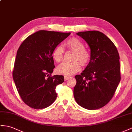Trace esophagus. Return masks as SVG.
<instances>
[{"instance_id": "34e87169", "label": "esophagus", "mask_w": 132, "mask_h": 132, "mask_svg": "<svg viewBox=\"0 0 132 132\" xmlns=\"http://www.w3.org/2000/svg\"><path fill=\"white\" fill-rule=\"evenodd\" d=\"M69 78H70V76H64V79H65V81L67 80Z\"/></svg>"}]
</instances>
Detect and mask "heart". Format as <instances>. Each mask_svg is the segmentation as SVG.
Masks as SVG:
<instances>
[{
	"mask_svg": "<svg viewBox=\"0 0 132 132\" xmlns=\"http://www.w3.org/2000/svg\"><path fill=\"white\" fill-rule=\"evenodd\" d=\"M67 48L75 51L71 62H63L57 68V72L59 74L71 75L79 71L81 69V63L82 66H87L92 60V53L89 50L85 48L84 43L76 37H72L67 39L65 43ZM64 49L61 46H57L53 49L52 56L57 63L63 59Z\"/></svg>",
	"mask_w": 132,
	"mask_h": 132,
	"instance_id": "heart-1",
	"label": "heart"
}]
</instances>
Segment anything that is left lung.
I'll return each instance as SVG.
<instances>
[{
	"instance_id": "1",
	"label": "left lung",
	"mask_w": 132,
	"mask_h": 132,
	"mask_svg": "<svg viewBox=\"0 0 132 132\" xmlns=\"http://www.w3.org/2000/svg\"><path fill=\"white\" fill-rule=\"evenodd\" d=\"M76 34L88 44L92 60L85 70L75 76L73 96L85 109H100L112 99L120 81L119 53L113 42L99 31Z\"/></svg>"
}]
</instances>
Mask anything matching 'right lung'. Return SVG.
<instances>
[{"instance_id":"1","label":"right lung","mask_w":132,"mask_h":132,"mask_svg":"<svg viewBox=\"0 0 132 132\" xmlns=\"http://www.w3.org/2000/svg\"><path fill=\"white\" fill-rule=\"evenodd\" d=\"M70 32L40 30L24 40L16 53L13 78L21 98L33 109L51 105L57 97L56 88L64 81L62 75L51 74L53 49Z\"/></svg>"}]
</instances>
